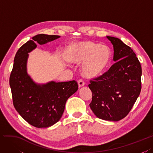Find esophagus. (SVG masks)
Segmentation results:
<instances>
[{
  "instance_id": "1",
  "label": "esophagus",
  "mask_w": 153,
  "mask_h": 153,
  "mask_svg": "<svg viewBox=\"0 0 153 153\" xmlns=\"http://www.w3.org/2000/svg\"><path fill=\"white\" fill-rule=\"evenodd\" d=\"M78 86H79V88H81V87H83L85 86V82L82 79H79L78 81Z\"/></svg>"
}]
</instances>
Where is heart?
Wrapping results in <instances>:
<instances>
[{"instance_id": "heart-1", "label": "heart", "mask_w": 153, "mask_h": 153, "mask_svg": "<svg viewBox=\"0 0 153 153\" xmlns=\"http://www.w3.org/2000/svg\"><path fill=\"white\" fill-rule=\"evenodd\" d=\"M69 62L82 64L81 72L88 79H95L105 73L110 62L111 52L108 48L90 41L74 43L68 53Z\"/></svg>"}]
</instances>
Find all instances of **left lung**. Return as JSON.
<instances>
[{
    "label": "left lung",
    "instance_id": "obj_1",
    "mask_svg": "<svg viewBox=\"0 0 153 153\" xmlns=\"http://www.w3.org/2000/svg\"><path fill=\"white\" fill-rule=\"evenodd\" d=\"M106 38L113 46L115 63L102 76L90 81V107L99 119L119 121L128 114L140 93L142 68L130 47L119 38Z\"/></svg>",
    "mask_w": 153,
    "mask_h": 153
}]
</instances>
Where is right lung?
I'll return each instance as SVG.
<instances>
[{
  "label": "right lung",
  "mask_w": 153,
  "mask_h": 153,
  "mask_svg": "<svg viewBox=\"0 0 153 153\" xmlns=\"http://www.w3.org/2000/svg\"><path fill=\"white\" fill-rule=\"evenodd\" d=\"M59 38L44 34L33 37V40L26 42L17 51L10 75V85L15 108L25 121L38 128H48L58 123L67 99L78 90L74 80L39 84L27 73L29 53L36 49V43L46 44Z\"/></svg>",
  "instance_id": "obj_1"
}]
</instances>
